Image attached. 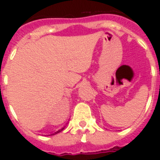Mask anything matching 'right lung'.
<instances>
[{"label": "right lung", "instance_id": "obj_1", "mask_svg": "<svg viewBox=\"0 0 160 160\" xmlns=\"http://www.w3.org/2000/svg\"><path fill=\"white\" fill-rule=\"evenodd\" d=\"M63 128H61V129H59V130H58V131H56V132H55V133H54V134H49V135H53V134H58V133H59V132H61V131H62V130H63Z\"/></svg>", "mask_w": 160, "mask_h": 160}]
</instances>
